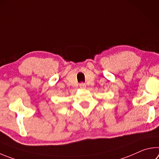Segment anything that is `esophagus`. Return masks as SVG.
Here are the masks:
<instances>
[{
	"label": "esophagus",
	"instance_id": "esophagus-1",
	"mask_svg": "<svg viewBox=\"0 0 159 159\" xmlns=\"http://www.w3.org/2000/svg\"><path fill=\"white\" fill-rule=\"evenodd\" d=\"M79 86H80V88H86V85L85 84V83H80V85H79Z\"/></svg>",
	"mask_w": 159,
	"mask_h": 159
}]
</instances>
